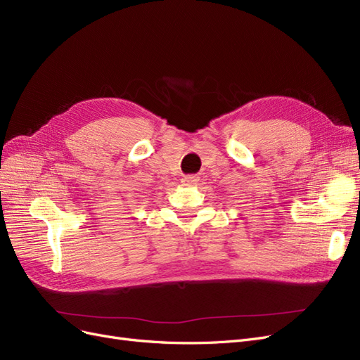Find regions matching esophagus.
Segmentation results:
<instances>
[{
    "label": "esophagus",
    "instance_id": "34e87169",
    "mask_svg": "<svg viewBox=\"0 0 360 360\" xmlns=\"http://www.w3.org/2000/svg\"><path fill=\"white\" fill-rule=\"evenodd\" d=\"M195 181H197V178L193 176V175H187V176H184V179H182V182L187 184V185H191V184H194Z\"/></svg>",
    "mask_w": 360,
    "mask_h": 360
}]
</instances>
